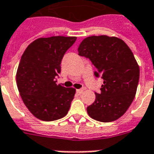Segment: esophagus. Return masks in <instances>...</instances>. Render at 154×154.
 Returning a JSON list of instances; mask_svg holds the SVG:
<instances>
[{"mask_svg":"<svg viewBox=\"0 0 154 154\" xmlns=\"http://www.w3.org/2000/svg\"><path fill=\"white\" fill-rule=\"evenodd\" d=\"M76 92L78 95H81L83 92V89H78V90H76Z\"/></svg>","mask_w":154,"mask_h":154,"instance_id":"esophagus-1","label":"esophagus"}]
</instances>
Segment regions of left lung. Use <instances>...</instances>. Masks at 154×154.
Listing matches in <instances>:
<instances>
[{"mask_svg": "<svg viewBox=\"0 0 154 154\" xmlns=\"http://www.w3.org/2000/svg\"><path fill=\"white\" fill-rule=\"evenodd\" d=\"M79 55L89 58L103 79L96 100L87 108L88 115L100 122H111L122 116L134 100L140 69L127 44L116 37L91 36L83 39Z\"/></svg>", "mask_w": 154, "mask_h": 154, "instance_id": "1", "label": "left lung"}]
</instances>
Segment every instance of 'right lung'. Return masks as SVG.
I'll return each mask as SVG.
<instances>
[{"instance_id":"add662e5","label":"right lung","mask_w":154,"mask_h":154,"mask_svg":"<svg viewBox=\"0 0 154 154\" xmlns=\"http://www.w3.org/2000/svg\"><path fill=\"white\" fill-rule=\"evenodd\" d=\"M76 37L41 38L29 44L21 56L17 85L29 111L38 119L52 121L67 114L75 89L57 84L61 62Z\"/></svg>"}]
</instances>
